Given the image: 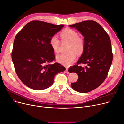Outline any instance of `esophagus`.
<instances>
[{
	"instance_id": "obj_1",
	"label": "esophagus",
	"mask_w": 124,
	"mask_h": 124,
	"mask_svg": "<svg viewBox=\"0 0 124 124\" xmlns=\"http://www.w3.org/2000/svg\"><path fill=\"white\" fill-rule=\"evenodd\" d=\"M66 72L68 74L69 73V72H68V68H66Z\"/></svg>"
}]
</instances>
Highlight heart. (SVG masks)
I'll return each mask as SVG.
<instances>
[{"instance_id": "heart-1", "label": "heart", "mask_w": 124, "mask_h": 124, "mask_svg": "<svg viewBox=\"0 0 124 124\" xmlns=\"http://www.w3.org/2000/svg\"><path fill=\"white\" fill-rule=\"evenodd\" d=\"M60 37L63 41L69 42L68 51L65 54H61L56 56L57 61L66 66H70L77 57V53L82 54L84 48V41L78 36V32L70 28H65L60 33ZM50 45L55 53L58 51L59 40L57 36H52L50 40Z\"/></svg>"}]
</instances>
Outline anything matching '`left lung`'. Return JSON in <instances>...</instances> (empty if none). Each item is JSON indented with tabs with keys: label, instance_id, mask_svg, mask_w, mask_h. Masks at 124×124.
Returning a JSON list of instances; mask_svg holds the SVG:
<instances>
[{
	"label": "left lung",
	"instance_id": "obj_1",
	"mask_svg": "<svg viewBox=\"0 0 124 124\" xmlns=\"http://www.w3.org/2000/svg\"><path fill=\"white\" fill-rule=\"evenodd\" d=\"M84 36V48L77 64L70 68L78 74V81L71 87L80 93H88L99 86L106 79L113 60L111 40L104 29L93 21H85L69 25ZM86 66L82 67L80 64Z\"/></svg>",
	"mask_w": 124,
	"mask_h": 124
}]
</instances>
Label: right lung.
<instances>
[{
  "mask_svg": "<svg viewBox=\"0 0 124 124\" xmlns=\"http://www.w3.org/2000/svg\"><path fill=\"white\" fill-rule=\"evenodd\" d=\"M63 26L32 21L16 36L12 62L17 76L29 88L39 91L50 87L56 74L65 71V67L58 63H50L55 56L50 40Z\"/></svg>",
  "mask_w": 124,
  "mask_h": 124,
  "instance_id": "1",
  "label": "right lung"
}]
</instances>
